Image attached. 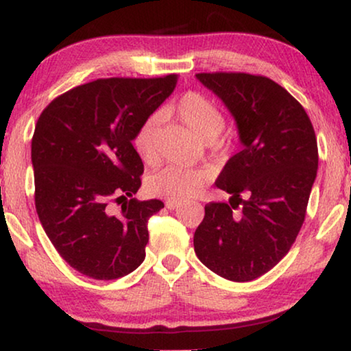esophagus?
I'll return each instance as SVG.
<instances>
[{"label": "esophagus", "mask_w": 351, "mask_h": 351, "mask_svg": "<svg viewBox=\"0 0 351 351\" xmlns=\"http://www.w3.org/2000/svg\"><path fill=\"white\" fill-rule=\"evenodd\" d=\"M180 206V203L179 201H171V199H167L166 201V208L167 209H171V210H174V209H177Z\"/></svg>", "instance_id": "obj_1"}]
</instances>
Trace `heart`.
Wrapping results in <instances>:
<instances>
[{
  "label": "heart",
  "mask_w": 351,
  "mask_h": 351,
  "mask_svg": "<svg viewBox=\"0 0 351 351\" xmlns=\"http://www.w3.org/2000/svg\"><path fill=\"white\" fill-rule=\"evenodd\" d=\"M176 114L191 131L208 142L210 148L217 152L227 150V142L219 136L225 124L223 112L214 100L199 93H186L177 102ZM158 126L160 114H152L138 126L134 136V147L147 165H155L160 160ZM204 184L206 174L203 171L174 165L153 172L147 179V189L153 196L179 203L198 195Z\"/></svg>",
  "instance_id": "heart-1"
}]
</instances>
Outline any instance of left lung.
<instances>
[{
  "mask_svg": "<svg viewBox=\"0 0 351 351\" xmlns=\"http://www.w3.org/2000/svg\"><path fill=\"white\" fill-rule=\"evenodd\" d=\"M196 78L233 114L243 148L215 180L230 199L206 204L195 252L219 276L252 281L289 252L304 223L318 171L315 129L305 108L267 76Z\"/></svg>",
  "mask_w": 351,
  "mask_h": 351,
  "instance_id": "obj_1",
  "label": "left lung"
}]
</instances>
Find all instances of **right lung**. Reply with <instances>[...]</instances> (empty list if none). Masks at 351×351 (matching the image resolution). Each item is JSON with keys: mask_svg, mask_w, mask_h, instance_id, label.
<instances>
[{"mask_svg": "<svg viewBox=\"0 0 351 351\" xmlns=\"http://www.w3.org/2000/svg\"><path fill=\"white\" fill-rule=\"evenodd\" d=\"M176 84L177 75L100 78L56 97L38 118V217L60 257L86 276L117 280L145 258L148 219L165 204L132 198L143 174L132 141ZM112 202L122 204L119 213Z\"/></svg>", "mask_w": 351, "mask_h": 351, "instance_id": "1", "label": "right lung"}]
</instances>
